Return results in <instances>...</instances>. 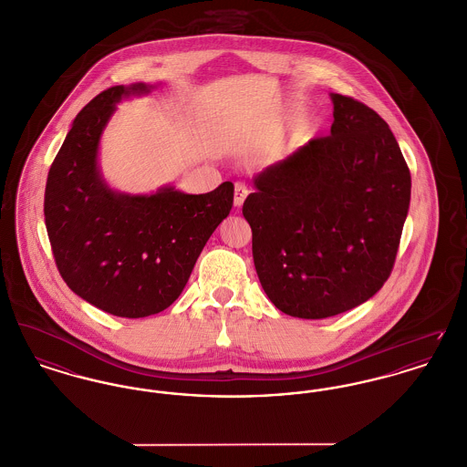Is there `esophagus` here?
<instances>
[{"label":"esophagus","instance_id":"esophagus-1","mask_svg":"<svg viewBox=\"0 0 467 467\" xmlns=\"http://www.w3.org/2000/svg\"><path fill=\"white\" fill-rule=\"evenodd\" d=\"M247 195H249L247 186H245L244 182H236V184H234V206L240 208V206L245 202Z\"/></svg>","mask_w":467,"mask_h":467}]
</instances>
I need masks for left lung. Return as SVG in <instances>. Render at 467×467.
Masks as SVG:
<instances>
[{
	"label": "left lung",
	"instance_id": "obj_1",
	"mask_svg": "<svg viewBox=\"0 0 467 467\" xmlns=\"http://www.w3.org/2000/svg\"><path fill=\"white\" fill-rule=\"evenodd\" d=\"M328 137L255 176L244 202L259 283L289 317L354 309L389 279L410 202V171L388 122L332 94Z\"/></svg>",
	"mask_w": 467,
	"mask_h": 467
}]
</instances>
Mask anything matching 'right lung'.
I'll use <instances>...</instances> for the list:
<instances>
[{"mask_svg":"<svg viewBox=\"0 0 467 467\" xmlns=\"http://www.w3.org/2000/svg\"><path fill=\"white\" fill-rule=\"evenodd\" d=\"M149 92L144 83L98 94L72 122L44 193V220L57 268L72 291L120 318L167 309L186 286L199 254L233 208L234 186L188 195L115 193L98 171V145L115 103Z\"/></svg>","mask_w":467,"mask_h":467,"instance_id":"obj_1","label":"right lung"}]
</instances>
